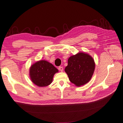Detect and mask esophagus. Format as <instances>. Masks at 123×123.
Segmentation results:
<instances>
[{
	"instance_id": "obj_1",
	"label": "esophagus",
	"mask_w": 123,
	"mask_h": 123,
	"mask_svg": "<svg viewBox=\"0 0 123 123\" xmlns=\"http://www.w3.org/2000/svg\"><path fill=\"white\" fill-rule=\"evenodd\" d=\"M58 70H60L61 72H62L63 71V67H59Z\"/></svg>"
}]
</instances>
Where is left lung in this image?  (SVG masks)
<instances>
[{
	"label": "left lung",
	"mask_w": 123,
	"mask_h": 123,
	"mask_svg": "<svg viewBox=\"0 0 123 123\" xmlns=\"http://www.w3.org/2000/svg\"><path fill=\"white\" fill-rule=\"evenodd\" d=\"M65 71L72 83L79 87L90 80L95 70L92 56L86 53L79 52L70 56Z\"/></svg>",
	"instance_id": "obj_1"
}]
</instances>
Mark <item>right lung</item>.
Listing matches in <instances>:
<instances>
[{"label":"right lung","instance_id":"obj_1","mask_svg":"<svg viewBox=\"0 0 123 123\" xmlns=\"http://www.w3.org/2000/svg\"><path fill=\"white\" fill-rule=\"evenodd\" d=\"M58 72V70L51 63L41 60L31 66L30 77L34 84L39 87H45L51 84L54 75Z\"/></svg>","mask_w":123,"mask_h":123}]
</instances>
